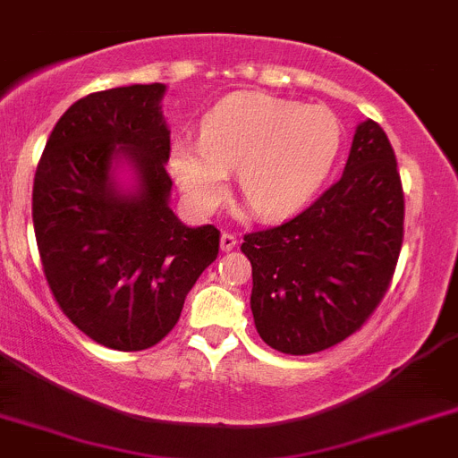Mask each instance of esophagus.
<instances>
[{"mask_svg": "<svg viewBox=\"0 0 458 458\" xmlns=\"http://www.w3.org/2000/svg\"><path fill=\"white\" fill-rule=\"evenodd\" d=\"M236 245H238V241H236V236H233V233H229V232L222 233V236H220V250L222 251H232Z\"/></svg>", "mask_w": 458, "mask_h": 458, "instance_id": "obj_1", "label": "esophagus"}]
</instances>
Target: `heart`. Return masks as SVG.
Masks as SVG:
<instances>
[{"mask_svg":"<svg viewBox=\"0 0 458 458\" xmlns=\"http://www.w3.org/2000/svg\"><path fill=\"white\" fill-rule=\"evenodd\" d=\"M341 138V120L320 104L233 92L201 117L199 138H172L167 163L195 211L211 213L236 170L238 191L257 216L286 217L322 186Z\"/></svg>","mask_w":458,"mask_h":458,"instance_id":"1","label":"heart"}]
</instances>
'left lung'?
<instances>
[{
	"mask_svg": "<svg viewBox=\"0 0 458 458\" xmlns=\"http://www.w3.org/2000/svg\"><path fill=\"white\" fill-rule=\"evenodd\" d=\"M404 236V195L384 129L356 127L343 177L311 207L267 232L247 233L251 316L284 354L345 341L388 291Z\"/></svg>",
	"mask_w": 458,
	"mask_h": 458,
	"instance_id": "obj_1",
	"label": "left lung"
}]
</instances>
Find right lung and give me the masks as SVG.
Here are the masks:
<instances>
[{"instance_id":"add662e5","label":"right lung","mask_w":458,"mask_h":458,"mask_svg":"<svg viewBox=\"0 0 458 458\" xmlns=\"http://www.w3.org/2000/svg\"><path fill=\"white\" fill-rule=\"evenodd\" d=\"M165 90L131 83L74 102L33 179V229L58 306L120 352L170 334L220 247L216 226H188L170 208Z\"/></svg>"}]
</instances>
